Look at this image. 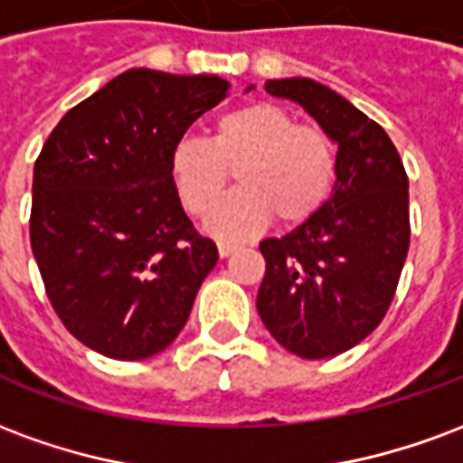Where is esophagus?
Listing matches in <instances>:
<instances>
[{
    "label": "esophagus",
    "mask_w": 463,
    "mask_h": 463,
    "mask_svg": "<svg viewBox=\"0 0 463 463\" xmlns=\"http://www.w3.org/2000/svg\"><path fill=\"white\" fill-rule=\"evenodd\" d=\"M232 252H238V245H232V242H218V255L221 258H231Z\"/></svg>",
    "instance_id": "esophagus-1"
}]
</instances>
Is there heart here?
<instances>
[{
	"label": "heart",
	"instance_id": "obj_1",
	"mask_svg": "<svg viewBox=\"0 0 463 463\" xmlns=\"http://www.w3.org/2000/svg\"><path fill=\"white\" fill-rule=\"evenodd\" d=\"M232 170L239 171L241 191L222 203ZM168 175L191 215L203 218L222 203L205 222L211 235L241 241L262 231L272 215L298 225L320 213L337 181V143L285 106L252 101L218 116L211 141L175 143Z\"/></svg>",
	"mask_w": 463,
	"mask_h": 463
}]
</instances>
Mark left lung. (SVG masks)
I'll return each mask as SVG.
<instances>
[{
  "instance_id": "left-lung-1",
  "label": "left lung",
  "mask_w": 463,
  "mask_h": 463,
  "mask_svg": "<svg viewBox=\"0 0 463 463\" xmlns=\"http://www.w3.org/2000/svg\"><path fill=\"white\" fill-rule=\"evenodd\" d=\"M265 91L300 104L337 143V181L317 215L260 242V320L305 359L347 352L384 320L409 250V178L387 131L312 79Z\"/></svg>"
}]
</instances>
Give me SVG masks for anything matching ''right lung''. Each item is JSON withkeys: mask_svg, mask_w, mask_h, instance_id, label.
Here are the masks:
<instances>
[{"mask_svg": "<svg viewBox=\"0 0 463 463\" xmlns=\"http://www.w3.org/2000/svg\"><path fill=\"white\" fill-rule=\"evenodd\" d=\"M228 86L123 71L56 123L36 158L29 238L46 295L66 330L104 357L168 347L218 262L183 211L168 156Z\"/></svg>", "mask_w": 463, "mask_h": 463, "instance_id": "1", "label": "right lung"}]
</instances>
